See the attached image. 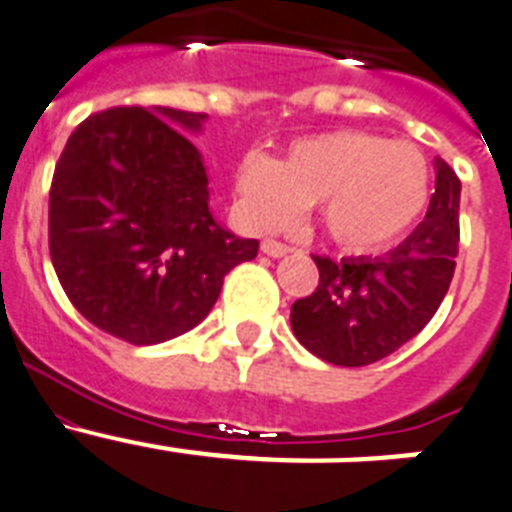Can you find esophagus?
<instances>
[{
  "instance_id": "esophagus-1",
  "label": "esophagus",
  "mask_w": 512,
  "mask_h": 512,
  "mask_svg": "<svg viewBox=\"0 0 512 512\" xmlns=\"http://www.w3.org/2000/svg\"><path fill=\"white\" fill-rule=\"evenodd\" d=\"M260 250L265 252L268 257H283V255H288V252H291V247H288V244H283V242H278V239H262Z\"/></svg>"
}]
</instances>
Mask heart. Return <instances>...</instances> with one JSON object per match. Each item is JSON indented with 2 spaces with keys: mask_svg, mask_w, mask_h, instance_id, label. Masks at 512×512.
Segmentation results:
<instances>
[{
  "mask_svg": "<svg viewBox=\"0 0 512 512\" xmlns=\"http://www.w3.org/2000/svg\"><path fill=\"white\" fill-rule=\"evenodd\" d=\"M234 185L252 229H281L304 206H317L332 242L371 252L397 242L420 219L430 198V164L407 141L335 131L296 141L281 162L247 157Z\"/></svg>",
  "mask_w": 512,
  "mask_h": 512,
  "instance_id": "1",
  "label": "heart"
}]
</instances>
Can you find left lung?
Returning <instances> with one entry per match:
<instances>
[{"label": "left lung", "mask_w": 512, "mask_h": 512, "mask_svg": "<svg viewBox=\"0 0 512 512\" xmlns=\"http://www.w3.org/2000/svg\"><path fill=\"white\" fill-rule=\"evenodd\" d=\"M461 182L435 159L425 221L384 257L314 255L319 283L291 306L293 335L332 366H368L417 335L441 306L459 255Z\"/></svg>", "instance_id": "8db88e82"}]
</instances>
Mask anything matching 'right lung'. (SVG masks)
<instances>
[{
    "mask_svg": "<svg viewBox=\"0 0 512 512\" xmlns=\"http://www.w3.org/2000/svg\"><path fill=\"white\" fill-rule=\"evenodd\" d=\"M203 113L139 105L79 123L53 170L48 250L74 309L131 345L193 330L224 275L257 255V239L221 229L208 211L201 154L172 123Z\"/></svg>",
    "mask_w": 512,
    "mask_h": 512,
    "instance_id": "add662e5",
    "label": "right lung"
}]
</instances>
